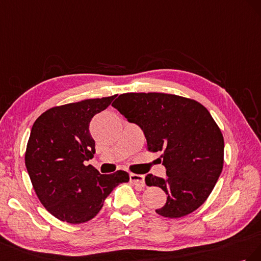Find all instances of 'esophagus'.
<instances>
[{
	"instance_id": "esophagus-1",
	"label": "esophagus",
	"mask_w": 261,
	"mask_h": 261,
	"mask_svg": "<svg viewBox=\"0 0 261 261\" xmlns=\"http://www.w3.org/2000/svg\"><path fill=\"white\" fill-rule=\"evenodd\" d=\"M129 176H130V181L132 184H135L137 186H140V187H144V186H145V180H144V176L143 175L130 173Z\"/></svg>"
}]
</instances>
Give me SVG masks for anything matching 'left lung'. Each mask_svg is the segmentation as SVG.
<instances>
[{
    "mask_svg": "<svg viewBox=\"0 0 261 261\" xmlns=\"http://www.w3.org/2000/svg\"><path fill=\"white\" fill-rule=\"evenodd\" d=\"M111 106L141 126L148 152L162 153L167 178H145L167 195L156 213L178 219L202 205L224 164V139L209 110L195 99L164 93L121 94Z\"/></svg>",
    "mask_w": 261,
    "mask_h": 261,
    "instance_id": "8db88e82",
    "label": "left lung"
}]
</instances>
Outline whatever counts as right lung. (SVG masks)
Wrapping results in <instances>:
<instances>
[{
	"label": "right lung",
	"instance_id": "add662e5",
	"mask_svg": "<svg viewBox=\"0 0 261 261\" xmlns=\"http://www.w3.org/2000/svg\"><path fill=\"white\" fill-rule=\"evenodd\" d=\"M116 96L52 107L33 125L25 152L26 168L41 204L58 220L70 224L92 220L114 188L129 181L124 170L102 175L84 165L95 153L89 122Z\"/></svg>",
	"mask_w": 261,
	"mask_h": 261
}]
</instances>
